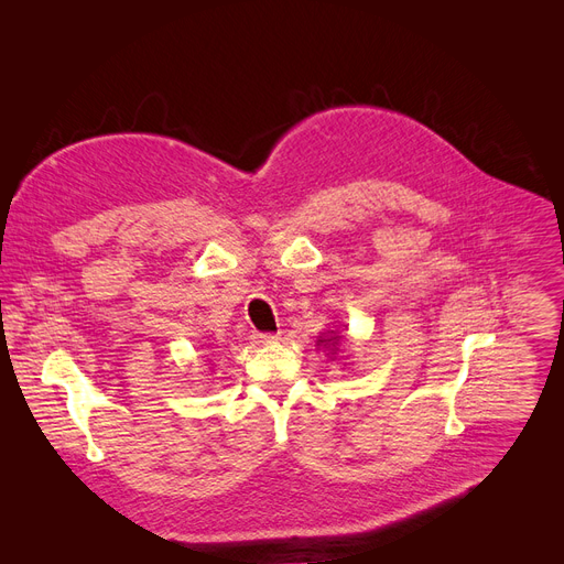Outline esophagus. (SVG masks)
I'll use <instances>...</instances> for the list:
<instances>
[{"mask_svg":"<svg viewBox=\"0 0 564 564\" xmlns=\"http://www.w3.org/2000/svg\"><path fill=\"white\" fill-rule=\"evenodd\" d=\"M258 338L262 343H274V340H279V334H258Z\"/></svg>","mask_w":564,"mask_h":564,"instance_id":"obj_1","label":"esophagus"}]
</instances>
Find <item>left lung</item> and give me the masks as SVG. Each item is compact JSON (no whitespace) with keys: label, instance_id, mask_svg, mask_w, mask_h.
I'll return each mask as SVG.
<instances>
[{"label":"left lung","instance_id":"left-lung-1","mask_svg":"<svg viewBox=\"0 0 564 564\" xmlns=\"http://www.w3.org/2000/svg\"><path fill=\"white\" fill-rule=\"evenodd\" d=\"M322 343H324V340H322Z\"/></svg>","mask_w":564,"mask_h":564}]
</instances>
